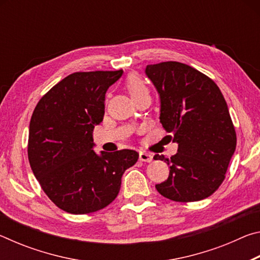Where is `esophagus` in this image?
Masks as SVG:
<instances>
[{
  "label": "esophagus",
  "instance_id": "esophagus-1",
  "mask_svg": "<svg viewBox=\"0 0 260 260\" xmlns=\"http://www.w3.org/2000/svg\"><path fill=\"white\" fill-rule=\"evenodd\" d=\"M140 160L141 161H147V162H150L153 159V156L151 155L150 152H146V151H141L140 152Z\"/></svg>",
  "mask_w": 260,
  "mask_h": 260
}]
</instances>
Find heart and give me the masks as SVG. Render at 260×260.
I'll list each match as a JSON object with an SVG mask.
<instances>
[{"instance_id":"heart-1","label":"heart","mask_w":260,"mask_h":260,"mask_svg":"<svg viewBox=\"0 0 260 260\" xmlns=\"http://www.w3.org/2000/svg\"><path fill=\"white\" fill-rule=\"evenodd\" d=\"M125 87L127 91H128V94L131 95V98L134 101L141 98V96L149 94V89L146 81H144L140 76H138V74H129L126 79Z\"/></svg>"}]
</instances>
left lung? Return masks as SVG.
Here are the masks:
<instances>
[{
  "label": "left lung",
  "mask_w": 260,
  "mask_h": 260,
  "mask_svg": "<svg viewBox=\"0 0 260 260\" xmlns=\"http://www.w3.org/2000/svg\"><path fill=\"white\" fill-rule=\"evenodd\" d=\"M148 78L160 96V122L177 142L158 192L174 202H196L212 195L225 180L236 148V132L223 95L212 79L179 61L148 65Z\"/></svg>",
  "instance_id": "obj_1"
}]
</instances>
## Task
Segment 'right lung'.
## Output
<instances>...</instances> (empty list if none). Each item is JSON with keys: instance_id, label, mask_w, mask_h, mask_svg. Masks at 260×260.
I'll use <instances>...</instances> for the list:
<instances>
[{"instance_id": "add662e5", "label": "right lung", "mask_w": 260, "mask_h": 260, "mask_svg": "<svg viewBox=\"0 0 260 260\" xmlns=\"http://www.w3.org/2000/svg\"><path fill=\"white\" fill-rule=\"evenodd\" d=\"M118 71L76 72L42 96L29 122L27 153L42 190L65 212L86 214L112 203L121 177L139 159L129 149L93 150V129L104 117L108 88Z\"/></svg>"}]
</instances>
